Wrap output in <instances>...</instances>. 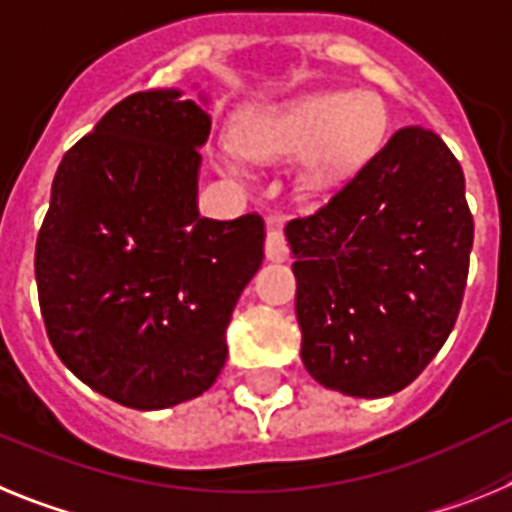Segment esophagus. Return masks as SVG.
I'll return each instance as SVG.
<instances>
[{
    "label": "esophagus",
    "mask_w": 512,
    "mask_h": 512,
    "mask_svg": "<svg viewBox=\"0 0 512 512\" xmlns=\"http://www.w3.org/2000/svg\"><path fill=\"white\" fill-rule=\"evenodd\" d=\"M265 257L273 262H283L288 257V244L278 229H270L265 237Z\"/></svg>",
    "instance_id": "34e87169"
}]
</instances>
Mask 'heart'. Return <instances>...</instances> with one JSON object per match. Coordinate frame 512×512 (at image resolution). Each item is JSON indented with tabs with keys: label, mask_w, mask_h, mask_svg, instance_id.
<instances>
[{
	"label": "heart",
	"mask_w": 512,
	"mask_h": 512,
	"mask_svg": "<svg viewBox=\"0 0 512 512\" xmlns=\"http://www.w3.org/2000/svg\"><path fill=\"white\" fill-rule=\"evenodd\" d=\"M384 131V105L373 97L348 92H314L281 108L265 110L242 123L239 149L250 157H278L304 149L301 180L309 188H327L361 162ZM239 149L219 144L213 159L219 170L237 175Z\"/></svg>",
	"instance_id": "heart-1"
}]
</instances>
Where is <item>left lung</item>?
<instances>
[{"label":"left lung","instance_id":"1","mask_svg":"<svg viewBox=\"0 0 512 512\" xmlns=\"http://www.w3.org/2000/svg\"><path fill=\"white\" fill-rule=\"evenodd\" d=\"M286 239L311 379L363 399L412 384L459 317L474 242L464 172L441 136L399 128Z\"/></svg>","mask_w":512,"mask_h":512}]
</instances>
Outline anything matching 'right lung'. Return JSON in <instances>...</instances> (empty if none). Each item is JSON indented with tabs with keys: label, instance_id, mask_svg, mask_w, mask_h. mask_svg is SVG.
I'll list each match as a JSON object with an SVG mask.
<instances>
[{
	"label": "right lung",
	"instance_id": "right-lung-1",
	"mask_svg": "<svg viewBox=\"0 0 512 512\" xmlns=\"http://www.w3.org/2000/svg\"><path fill=\"white\" fill-rule=\"evenodd\" d=\"M208 97L121 100L71 146L35 244L48 340L102 397L164 410L201 397L226 361V327L262 262L257 213L198 211Z\"/></svg>",
	"mask_w": 512,
	"mask_h": 512
}]
</instances>
